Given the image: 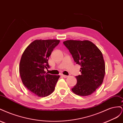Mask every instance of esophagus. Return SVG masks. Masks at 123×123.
Wrapping results in <instances>:
<instances>
[{"mask_svg": "<svg viewBox=\"0 0 123 123\" xmlns=\"http://www.w3.org/2000/svg\"><path fill=\"white\" fill-rule=\"evenodd\" d=\"M62 76L63 77H64V78H67V77H68V76L67 75H64V74H62Z\"/></svg>", "mask_w": 123, "mask_h": 123, "instance_id": "esophagus-1", "label": "esophagus"}]
</instances>
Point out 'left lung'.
<instances>
[{
	"instance_id": "obj_1",
	"label": "left lung",
	"mask_w": 123,
	"mask_h": 123,
	"mask_svg": "<svg viewBox=\"0 0 123 123\" xmlns=\"http://www.w3.org/2000/svg\"><path fill=\"white\" fill-rule=\"evenodd\" d=\"M63 43L74 62L81 66V74L75 77L77 84L72 91L80 96L91 95L102 84L105 76V64L102 52L87 40H68Z\"/></svg>"
}]
</instances>
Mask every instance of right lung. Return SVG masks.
<instances>
[{"mask_svg":"<svg viewBox=\"0 0 123 123\" xmlns=\"http://www.w3.org/2000/svg\"><path fill=\"white\" fill-rule=\"evenodd\" d=\"M59 42L57 39L35 40L26 48L21 56L19 73L22 82L39 97L51 94L60 77L46 73L44 70L49 68V57Z\"/></svg>","mask_w":123,"mask_h":123,"instance_id":"obj_1","label":"right lung"}]
</instances>
